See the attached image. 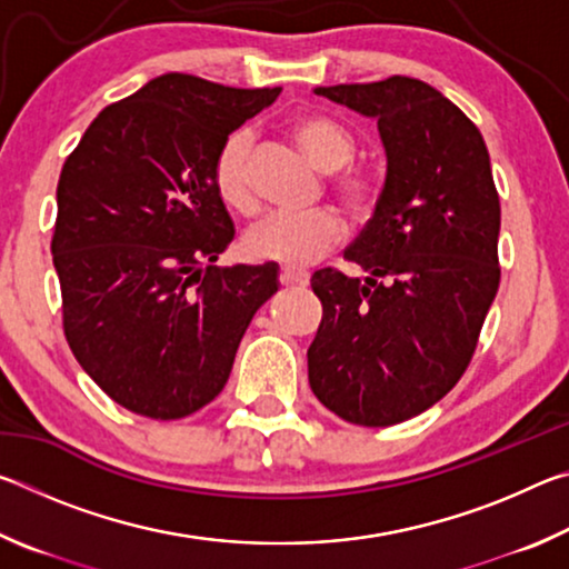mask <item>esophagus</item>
Returning <instances> with one entry per match:
<instances>
[{"mask_svg":"<svg viewBox=\"0 0 569 569\" xmlns=\"http://www.w3.org/2000/svg\"><path fill=\"white\" fill-rule=\"evenodd\" d=\"M278 281L283 286H296V288H306L308 286V273L306 271H296V268H283Z\"/></svg>","mask_w":569,"mask_h":569,"instance_id":"1","label":"esophagus"}]
</instances>
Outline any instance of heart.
Returning <instances> with one entry per match:
<instances>
[{"instance_id": "heart-1", "label": "heart", "mask_w": 569, "mask_h": 569, "mask_svg": "<svg viewBox=\"0 0 569 569\" xmlns=\"http://www.w3.org/2000/svg\"><path fill=\"white\" fill-rule=\"evenodd\" d=\"M291 138L303 156L321 172H333V192L353 218H369L381 200V182L373 172L346 168L359 150L356 134L329 114L308 112L291 124ZM213 188L223 206L250 218L258 213L253 134L236 130L223 140L213 160ZM346 236L341 218L331 210L293 218L271 216L243 240L246 253L253 261L278 263L286 268H306L323 258Z\"/></svg>"}]
</instances>
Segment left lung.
Segmentation results:
<instances>
[{
    "label": "left lung",
    "mask_w": 569,
    "mask_h": 569,
    "mask_svg": "<svg viewBox=\"0 0 569 569\" xmlns=\"http://www.w3.org/2000/svg\"><path fill=\"white\" fill-rule=\"evenodd\" d=\"M313 92L377 120L387 180L343 250L366 278L311 276L323 319L308 383L341 419L391 427L447 397L477 349L499 288L492 166L477 124L413 77Z\"/></svg>",
    "instance_id": "left-lung-1"
}]
</instances>
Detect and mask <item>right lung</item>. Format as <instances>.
Masks as SVG:
<instances>
[{
	"label": "right lung",
	"mask_w": 569,
	"mask_h": 569,
	"mask_svg": "<svg viewBox=\"0 0 569 569\" xmlns=\"http://www.w3.org/2000/svg\"><path fill=\"white\" fill-rule=\"evenodd\" d=\"M281 88L168 72L112 102L57 182L52 261L67 343L120 407L170 421L223 391L278 266L218 268L236 236L213 188L230 132Z\"/></svg>",
	"instance_id": "right-lung-1"
}]
</instances>
